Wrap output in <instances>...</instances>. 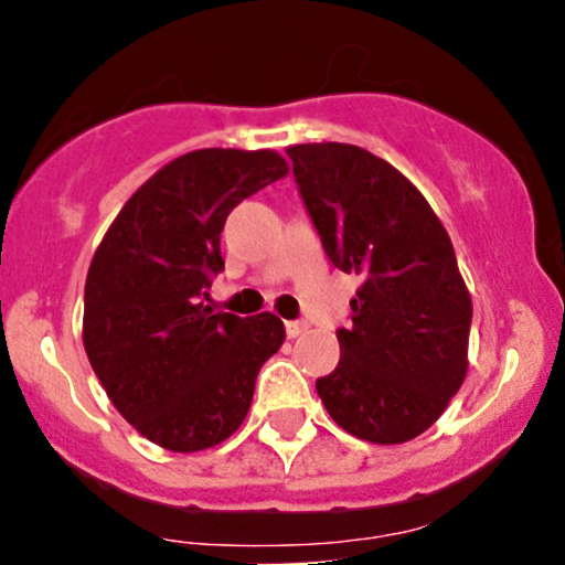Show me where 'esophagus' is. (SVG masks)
I'll return each instance as SVG.
<instances>
[{
    "label": "esophagus",
    "instance_id": "34e87169",
    "mask_svg": "<svg viewBox=\"0 0 565 565\" xmlns=\"http://www.w3.org/2000/svg\"><path fill=\"white\" fill-rule=\"evenodd\" d=\"M305 329H308V323H305V321H287V337H289V340L300 337Z\"/></svg>",
    "mask_w": 565,
    "mask_h": 565
}]
</instances>
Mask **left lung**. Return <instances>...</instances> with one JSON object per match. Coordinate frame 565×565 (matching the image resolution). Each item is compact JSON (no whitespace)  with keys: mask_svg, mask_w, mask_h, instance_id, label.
Returning <instances> with one entry per match:
<instances>
[{"mask_svg":"<svg viewBox=\"0 0 565 565\" xmlns=\"http://www.w3.org/2000/svg\"><path fill=\"white\" fill-rule=\"evenodd\" d=\"M323 252L361 287L340 364L316 380L350 436L406 444L449 406L468 374L472 300L449 233L412 180L348 142L287 148Z\"/></svg>","mask_w":565,"mask_h":565,"instance_id":"obj_1","label":"left lung"}]
</instances>
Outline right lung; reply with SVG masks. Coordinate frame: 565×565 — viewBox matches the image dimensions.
Masks as SVG:
<instances>
[{
	"label": "right lung",
	"instance_id": "right-lung-1",
	"mask_svg": "<svg viewBox=\"0 0 565 565\" xmlns=\"http://www.w3.org/2000/svg\"><path fill=\"white\" fill-rule=\"evenodd\" d=\"M287 172L270 148L183 153L129 196L95 249L84 350L121 417L161 449L204 451L233 436L287 337L274 313L242 319L201 302L225 265V217Z\"/></svg>",
	"mask_w": 565,
	"mask_h": 565
}]
</instances>
